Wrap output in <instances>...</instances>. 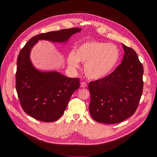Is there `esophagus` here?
Returning <instances> with one entry per match:
<instances>
[{
  "label": "esophagus",
  "instance_id": "34e87169",
  "mask_svg": "<svg viewBox=\"0 0 157 157\" xmlns=\"http://www.w3.org/2000/svg\"><path fill=\"white\" fill-rule=\"evenodd\" d=\"M86 86H87V85H86L85 82H81V87L85 88Z\"/></svg>",
  "mask_w": 157,
  "mask_h": 157
}]
</instances>
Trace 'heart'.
<instances>
[{"instance_id":"heart-1","label":"heart","mask_w":157,"mask_h":157,"mask_svg":"<svg viewBox=\"0 0 157 157\" xmlns=\"http://www.w3.org/2000/svg\"><path fill=\"white\" fill-rule=\"evenodd\" d=\"M120 53L113 44L100 41H87L69 53L67 62L72 69L78 68L79 62L85 63L86 76L92 80H99L108 76L116 67Z\"/></svg>"}]
</instances>
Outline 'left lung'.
Returning <instances> with one entry per match:
<instances>
[{"mask_svg":"<svg viewBox=\"0 0 157 157\" xmlns=\"http://www.w3.org/2000/svg\"><path fill=\"white\" fill-rule=\"evenodd\" d=\"M121 64L109 76L91 81L89 111L97 122L114 124L135 113L143 93V67L133 49L122 44Z\"/></svg>","mask_w":157,"mask_h":157,"instance_id":"1","label":"left lung"}]
</instances>
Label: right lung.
I'll list each match as a JSON object with an SVG mask.
<instances>
[{
	"label": "right lung",
	"mask_w": 157,
	"mask_h": 157,
	"mask_svg": "<svg viewBox=\"0 0 157 157\" xmlns=\"http://www.w3.org/2000/svg\"><path fill=\"white\" fill-rule=\"evenodd\" d=\"M79 28L49 32L32 37L21 49L17 60L16 88L23 109L29 116L44 122L59 119L74 92L79 88V79L66 77L56 71H41L33 65L30 52L39 40L66 44Z\"/></svg>",
	"instance_id": "add662e5"
}]
</instances>
